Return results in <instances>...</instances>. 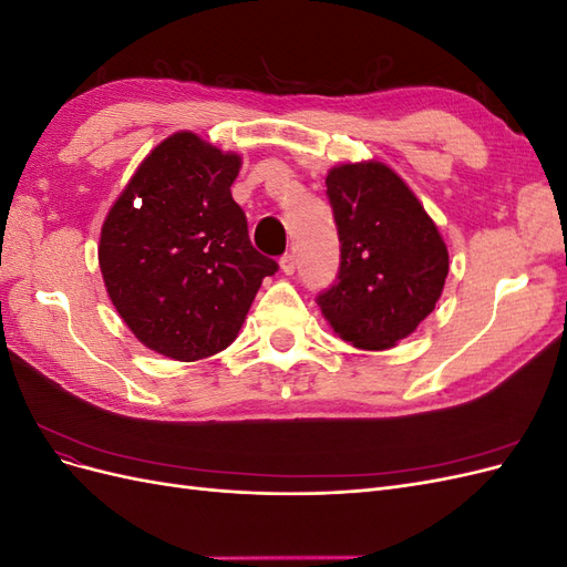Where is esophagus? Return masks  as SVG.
Segmentation results:
<instances>
[{
	"instance_id": "34e87169",
	"label": "esophagus",
	"mask_w": 567,
	"mask_h": 567,
	"mask_svg": "<svg viewBox=\"0 0 567 567\" xmlns=\"http://www.w3.org/2000/svg\"><path fill=\"white\" fill-rule=\"evenodd\" d=\"M279 267H281V271L286 274V277H290V274L296 271V257L290 255V252H286L281 260H279Z\"/></svg>"
}]
</instances>
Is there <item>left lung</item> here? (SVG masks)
<instances>
[{"mask_svg": "<svg viewBox=\"0 0 567 567\" xmlns=\"http://www.w3.org/2000/svg\"><path fill=\"white\" fill-rule=\"evenodd\" d=\"M338 238V281L319 296L323 319L359 350H388L435 310L450 252L423 203L379 161L326 175Z\"/></svg>", "mask_w": 567, "mask_h": 567, "instance_id": "left-lung-1", "label": "left lung"}]
</instances>
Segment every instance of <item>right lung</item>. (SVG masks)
<instances>
[{"mask_svg":"<svg viewBox=\"0 0 567 567\" xmlns=\"http://www.w3.org/2000/svg\"><path fill=\"white\" fill-rule=\"evenodd\" d=\"M241 156L175 132L136 167L99 236L115 312L148 350L177 362L229 348L279 265L248 238L231 198Z\"/></svg>","mask_w":567,"mask_h":567,"instance_id":"1","label":"right lung"}]
</instances>
